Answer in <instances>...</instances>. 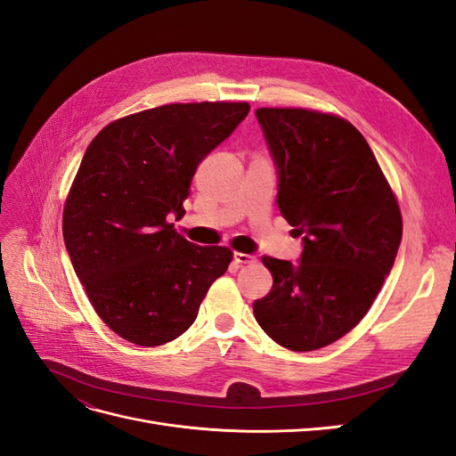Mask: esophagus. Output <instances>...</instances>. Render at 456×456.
Masks as SVG:
<instances>
[{"mask_svg": "<svg viewBox=\"0 0 456 456\" xmlns=\"http://www.w3.org/2000/svg\"><path fill=\"white\" fill-rule=\"evenodd\" d=\"M233 260H236L238 265H256V256L247 253H233Z\"/></svg>", "mask_w": 456, "mask_h": 456, "instance_id": "1", "label": "esophagus"}]
</instances>
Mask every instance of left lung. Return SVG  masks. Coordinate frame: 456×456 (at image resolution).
I'll return each instance as SVG.
<instances>
[{
    "mask_svg": "<svg viewBox=\"0 0 456 456\" xmlns=\"http://www.w3.org/2000/svg\"><path fill=\"white\" fill-rule=\"evenodd\" d=\"M278 207L305 240L298 265L262 256L273 285L255 300L265 333L293 352L329 346L360 323L402 243L397 198L348 119L306 108H258Z\"/></svg>",
    "mask_w": 456,
    "mask_h": 456,
    "instance_id": "8db88e82",
    "label": "left lung"
}]
</instances>
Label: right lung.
<instances>
[{"instance_id":"obj_1","label":"right lung","mask_w":456,"mask_h":456,"mask_svg":"<svg viewBox=\"0 0 456 456\" xmlns=\"http://www.w3.org/2000/svg\"><path fill=\"white\" fill-rule=\"evenodd\" d=\"M247 102H173L119 118L86 150L62 213L68 255L87 298L116 335L161 346L196 322L233 258L190 243L184 216L198 165L249 114Z\"/></svg>"}]
</instances>
